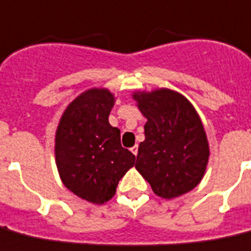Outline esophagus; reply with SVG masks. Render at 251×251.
I'll use <instances>...</instances> for the list:
<instances>
[{
  "mask_svg": "<svg viewBox=\"0 0 251 251\" xmlns=\"http://www.w3.org/2000/svg\"><path fill=\"white\" fill-rule=\"evenodd\" d=\"M131 151L133 154H135V155H137V153H138V146L137 145H135L133 146V148H131Z\"/></svg>",
  "mask_w": 251,
  "mask_h": 251,
  "instance_id": "34e87169",
  "label": "esophagus"
}]
</instances>
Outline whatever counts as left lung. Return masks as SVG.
Listing matches in <instances>:
<instances>
[{"label":"left lung","instance_id":"1","mask_svg":"<svg viewBox=\"0 0 251 251\" xmlns=\"http://www.w3.org/2000/svg\"><path fill=\"white\" fill-rule=\"evenodd\" d=\"M133 98L148 119L136 170L159 197L188 193L203 177L210 155L200 116L184 96L170 89L137 92Z\"/></svg>","mask_w":251,"mask_h":251}]
</instances>
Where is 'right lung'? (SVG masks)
<instances>
[{
  "label": "right lung",
  "instance_id": "add662e5",
  "mask_svg": "<svg viewBox=\"0 0 251 251\" xmlns=\"http://www.w3.org/2000/svg\"><path fill=\"white\" fill-rule=\"evenodd\" d=\"M115 98L107 89H89L63 113L55 135V160L62 182L77 197L102 205L136 157L120 144L109 123Z\"/></svg>",
  "mask_w": 251,
  "mask_h": 251
}]
</instances>
